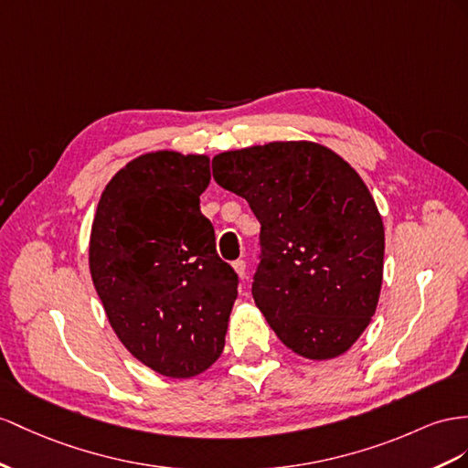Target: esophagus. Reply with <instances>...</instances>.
Masks as SVG:
<instances>
[{"mask_svg":"<svg viewBox=\"0 0 468 468\" xmlns=\"http://www.w3.org/2000/svg\"><path fill=\"white\" fill-rule=\"evenodd\" d=\"M233 269L237 271L239 279H247V262L243 259H239L233 262Z\"/></svg>","mask_w":468,"mask_h":468,"instance_id":"1","label":"esophagus"}]
</instances>
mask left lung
<instances>
[{
	"label": "left lung",
	"mask_w": 468,
	"mask_h": 468,
	"mask_svg": "<svg viewBox=\"0 0 468 468\" xmlns=\"http://www.w3.org/2000/svg\"><path fill=\"white\" fill-rule=\"evenodd\" d=\"M211 167L261 223L250 292L279 340L308 359L350 350L376 313L386 249L362 177L314 142L223 152Z\"/></svg>",
	"instance_id": "left-lung-1"
}]
</instances>
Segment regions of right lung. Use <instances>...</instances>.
Listing matches in <instances>:
<instances>
[{
	"label": "right lung",
	"mask_w": 468,
	"mask_h": 468,
	"mask_svg": "<svg viewBox=\"0 0 468 468\" xmlns=\"http://www.w3.org/2000/svg\"><path fill=\"white\" fill-rule=\"evenodd\" d=\"M207 155L150 152L104 187L89 265L126 350L167 378L206 371L223 352L239 277L199 211Z\"/></svg>",
	"instance_id": "1"
}]
</instances>
